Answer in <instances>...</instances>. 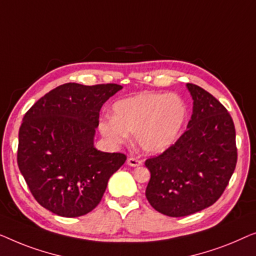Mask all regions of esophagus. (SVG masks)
Listing matches in <instances>:
<instances>
[{"mask_svg": "<svg viewBox=\"0 0 256 256\" xmlns=\"http://www.w3.org/2000/svg\"><path fill=\"white\" fill-rule=\"evenodd\" d=\"M142 164V160L136 159V158L131 156L128 159V164L131 166V167H138V166H140Z\"/></svg>", "mask_w": 256, "mask_h": 256, "instance_id": "1", "label": "esophagus"}]
</instances>
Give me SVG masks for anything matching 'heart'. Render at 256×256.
<instances>
[{
    "mask_svg": "<svg viewBox=\"0 0 256 256\" xmlns=\"http://www.w3.org/2000/svg\"><path fill=\"white\" fill-rule=\"evenodd\" d=\"M114 117L100 120L98 130L112 144H123L134 133L138 145L148 153L169 148L181 134L186 106L176 94L142 92L117 100Z\"/></svg>",
    "mask_w": 256,
    "mask_h": 256,
    "instance_id": "obj_1",
    "label": "heart"
}]
</instances>
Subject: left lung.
Returning <instances> with one entry per match:
<instances>
[{
  "label": "left lung",
  "instance_id": "left-lung-1",
  "mask_svg": "<svg viewBox=\"0 0 256 256\" xmlns=\"http://www.w3.org/2000/svg\"><path fill=\"white\" fill-rule=\"evenodd\" d=\"M192 120L175 144L145 166L150 204L169 217H184L208 208L222 195L236 169V128L219 100L192 84Z\"/></svg>",
  "mask_w": 256,
  "mask_h": 256
}]
</instances>
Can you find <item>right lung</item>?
<instances>
[{"label": "right lung", "instance_id": "1", "mask_svg": "<svg viewBox=\"0 0 256 256\" xmlns=\"http://www.w3.org/2000/svg\"><path fill=\"white\" fill-rule=\"evenodd\" d=\"M122 88L70 82L46 94L24 114L17 164L42 208L74 218L98 205L111 175L126 161L123 153L94 147L100 108Z\"/></svg>", "mask_w": 256, "mask_h": 256}]
</instances>
